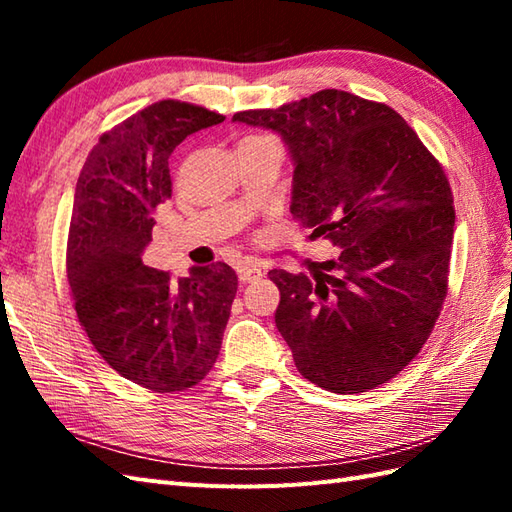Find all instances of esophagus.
<instances>
[{
    "label": "esophagus",
    "instance_id": "obj_1",
    "mask_svg": "<svg viewBox=\"0 0 512 512\" xmlns=\"http://www.w3.org/2000/svg\"><path fill=\"white\" fill-rule=\"evenodd\" d=\"M262 275H264L262 268H259L257 264L244 262V264L237 266V277H239V281H244V284H246V281H257Z\"/></svg>",
    "mask_w": 512,
    "mask_h": 512
}]
</instances>
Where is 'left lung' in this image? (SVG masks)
<instances>
[{
	"label": "left lung",
	"instance_id": "left-lung-1",
	"mask_svg": "<svg viewBox=\"0 0 512 512\" xmlns=\"http://www.w3.org/2000/svg\"><path fill=\"white\" fill-rule=\"evenodd\" d=\"M233 121L281 136L295 162L292 217L339 246L312 279L268 273L299 374L334 394L387 383L427 343L447 297V173L396 110L343 90Z\"/></svg>",
	"mask_w": 512,
	"mask_h": 512
}]
</instances>
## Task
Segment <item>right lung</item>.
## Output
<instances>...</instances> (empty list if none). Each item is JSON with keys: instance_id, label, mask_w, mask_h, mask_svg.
Instances as JSON below:
<instances>
[{"instance_id": "add662e5", "label": "right lung", "mask_w": 512, "mask_h": 512, "mask_svg": "<svg viewBox=\"0 0 512 512\" xmlns=\"http://www.w3.org/2000/svg\"><path fill=\"white\" fill-rule=\"evenodd\" d=\"M222 121L200 105L158 101L105 132L76 180L65 253L76 317L107 365L160 394L209 374L237 292L224 262L178 281L143 264L154 213L171 198L169 156Z\"/></svg>"}]
</instances>
